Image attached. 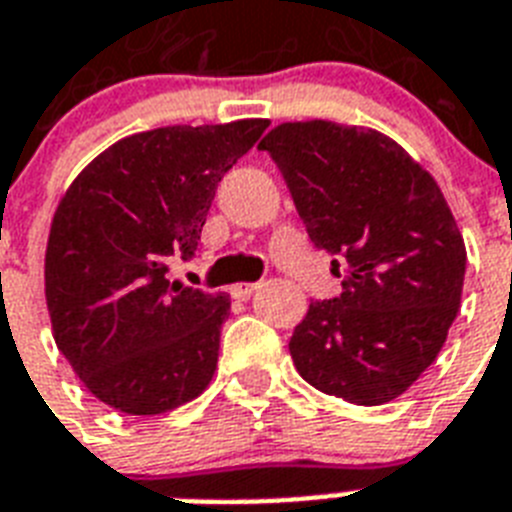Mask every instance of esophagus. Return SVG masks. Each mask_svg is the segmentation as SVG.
<instances>
[{"mask_svg":"<svg viewBox=\"0 0 512 512\" xmlns=\"http://www.w3.org/2000/svg\"><path fill=\"white\" fill-rule=\"evenodd\" d=\"M257 289H260V284H236V286H231V294H234V299H242L244 302V299L252 297Z\"/></svg>","mask_w":512,"mask_h":512,"instance_id":"34e87169","label":"esophagus"}]
</instances>
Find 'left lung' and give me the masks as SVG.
<instances>
[{
  "label": "left lung",
  "mask_w": 512,
  "mask_h": 512,
  "mask_svg": "<svg viewBox=\"0 0 512 512\" xmlns=\"http://www.w3.org/2000/svg\"><path fill=\"white\" fill-rule=\"evenodd\" d=\"M270 152L310 242L344 265V292L310 302L289 352L318 392L384 405L447 342L465 278V242L442 189L381 131L331 120L270 128Z\"/></svg>",
  "instance_id": "obj_1"
}]
</instances>
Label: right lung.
Listing matches in <instances>:
<instances>
[{
	"instance_id": "obj_1",
	"label": "right lung",
	"mask_w": 512,
	"mask_h": 512,
	"mask_svg": "<svg viewBox=\"0 0 512 512\" xmlns=\"http://www.w3.org/2000/svg\"><path fill=\"white\" fill-rule=\"evenodd\" d=\"M268 126L244 118L126 136L62 194L44 255L52 336L112 410L170 413L213 381L231 299L170 281L168 257L194 255L220 178Z\"/></svg>"
}]
</instances>
